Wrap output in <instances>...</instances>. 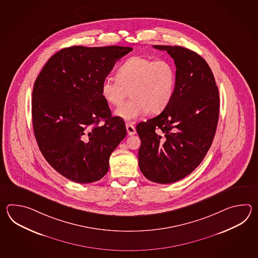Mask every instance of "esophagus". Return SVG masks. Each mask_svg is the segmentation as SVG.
<instances>
[{"label":"esophagus","instance_id":"1","mask_svg":"<svg viewBox=\"0 0 258 258\" xmlns=\"http://www.w3.org/2000/svg\"><path fill=\"white\" fill-rule=\"evenodd\" d=\"M126 130L129 136H134V135L137 133L136 127L134 126V124H133V123H127Z\"/></svg>","mask_w":258,"mask_h":258}]
</instances>
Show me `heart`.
<instances>
[{"instance_id":"b5f03b06","label":"heart","mask_w":258,"mask_h":258,"mask_svg":"<svg viewBox=\"0 0 258 258\" xmlns=\"http://www.w3.org/2000/svg\"><path fill=\"white\" fill-rule=\"evenodd\" d=\"M176 87L174 64L167 59L133 56L118 69L117 76H108L101 82L100 92L110 105H121L129 90L132 98L115 111L125 121L149 113H159L172 99Z\"/></svg>"}]
</instances>
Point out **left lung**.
I'll list each match as a JSON object with an SVG mask.
<instances>
[{"label":"left lung","mask_w":258,"mask_h":258,"mask_svg":"<svg viewBox=\"0 0 258 258\" xmlns=\"http://www.w3.org/2000/svg\"><path fill=\"white\" fill-rule=\"evenodd\" d=\"M153 47L174 60L175 91L159 115L137 124L138 164L149 181L167 184L189 175L208 153L219 121V88L197 52L181 46Z\"/></svg>","instance_id":"obj_1"}]
</instances>
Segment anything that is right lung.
Returning a JSON list of instances; mask_svg holds the SVG:
<instances>
[{
	"mask_svg": "<svg viewBox=\"0 0 258 258\" xmlns=\"http://www.w3.org/2000/svg\"><path fill=\"white\" fill-rule=\"evenodd\" d=\"M132 49L121 46L60 49L35 81L32 122L39 150L56 171L71 181L100 180L109 170L110 154L126 136L124 121L111 116L100 86Z\"/></svg>",
	"mask_w": 258,
	"mask_h": 258,
	"instance_id": "add662e5",
	"label": "right lung"
}]
</instances>
